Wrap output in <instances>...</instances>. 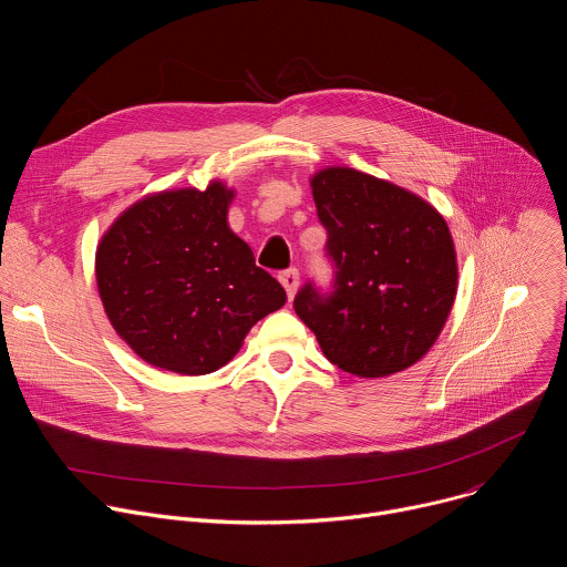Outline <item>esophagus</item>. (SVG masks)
I'll return each instance as SVG.
<instances>
[{
    "label": "esophagus",
    "instance_id": "obj_1",
    "mask_svg": "<svg viewBox=\"0 0 567 567\" xmlns=\"http://www.w3.org/2000/svg\"><path fill=\"white\" fill-rule=\"evenodd\" d=\"M278 278H280L282 287L287 289V293H289V298H291V296L296 293V289H298V282H300L298 269H287V271H282Z\"/></svg>",
    "mask_w": 567,
    "mask_h": 567
}]
</instances>
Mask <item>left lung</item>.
Here are the masks:
<instances>
[{
	"label": "left lung",
	"instance_id": "left-lung-1",
	"mask_svg": "<svg viewBox=\"0 0 567 567\" xmlns=\"http://www.w3.org/2000/svg\"><path fill=\"white\" fill-rule=\"evenodd\" d=\"M332 291L307 282L293 309L334 365L361 379L401 372L437 341L457 291L444 217L422 197L354 168L311 177Z\"/></svg>",
	"mask_w": 567,
	"mask_h": 567
}]
</instances>
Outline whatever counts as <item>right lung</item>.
<instances>
[{
  "label": "right lung",
  "instance_id": "obj_1",
  "mask_svg": "<svg viewBox=\"0 0 567 567\" xmlns=\"http://www.w3.org/2000/svg\"><path fill=\"white\" fill-rule=\"evenodd\" d=\"M230 199L221 182L156 193L130 206L99 241L105 313L154 368L190 377L219 370L287 300L228 228Z\"/></svg>",
  "mask_w": 567,
  "mask_h": 567
}]
</instances>
